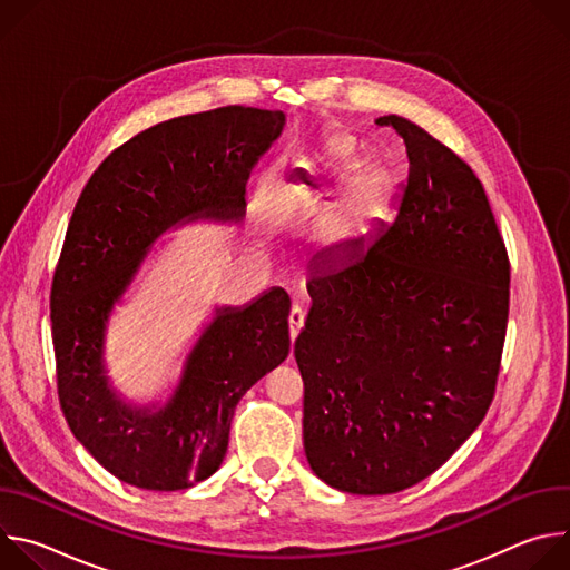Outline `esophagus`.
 <instances>
[{
	"instance_id": "34e87169",
	"label": "esophagus",
	"mask_w": 570,
	"mask_h": 570,
	"mask_svg": "<svg viewBox=\"0 0 570 570\" xmlns=\"http://www.w3.org/2000/svg\"><path fill=\"white\" fill-rule=\"evenodd\" d=\"M302 327H304V311H302L299 304H293V308H291V313H288V332H291V341H293V343H295V338L299 336Z\"/></svg>"
}]
</instances>
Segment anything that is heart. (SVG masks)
Returning a JSON list of instances; mask_svg holds the SVG:
<instances>
[{
    "label": "heart",
    "mask_w": 570,
    "mask_h": 570,
    "mask_svg": "<svg viewBox=\"0 0 570 570\" xmlns=\"http://www.w3.org/2000/svg\"><path fill=\"white\" fill-rule=\"evenodd\" d=\"M338 159L343 161V165H350V161L354 159V155L350 150H338ZM385 187V171L383 167L379 165H367L361 169L358 174V180H356V198L361 200H370L374 198L376 194H381Z\"/></svg>",
    "instance_id": "obj_1"
}]
</instances>
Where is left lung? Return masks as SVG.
I'll return each instance as SVG.
<instances>
[{
  "instance_id": "obj_1",
  "label": "left lung",
  "mask_w": 570,
  "mask_h": 570,
  "mask_svg": "<svg viewBox=\"0 0 570 570\" xmlns=\"http://www.w3.org/2000/svg\"><path fill=\"white\" fill-rule=\"evenodd\" d=\"M376 124L409 153L396 216L306 284L295 341L306 460L361 497L409 490L478 429L510 311L505 243L475 174L417 124Z\"/></svg>"
}]
</instances>
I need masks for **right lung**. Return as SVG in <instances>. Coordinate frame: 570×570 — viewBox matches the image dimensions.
<instances>
[{
  "mask_svg": "<svg viewBox=\"0 0 570 570\" xmlns=\"http://www.w3.org/2000/svg\"><path fill=\"white\" fill-rule=\"evenodd\" d=\"M284 124L243 106L161 121L112 150L73 207L51 284L58 396L73 438L139 490H187L220 466L236 403L291 352V297L273 286L214 306L178 383L150 403L110 383V317L161 234L243 218L250 169Z\"/></svg>",
  "mask_w": 570,
  "mask_h": 570,
  "instance_id": "right-lung-1",
  "label": "right lung"
}]
</instances>
